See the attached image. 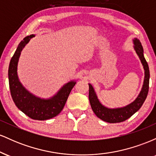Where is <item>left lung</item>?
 Segmentation results:
<instances>
[{"label": "left lung", "mask_w": 156, "mask_h": 156, "mask_svg": "<svg viewBox=\"0 0 156 156\" xmlns=\"http://www.w3.org/2000/svg\"><path fill=\"white\" fill-rule=\"evenodd\" d=\"M133 43L135 44L134 49L136 52L137 55H139L143 67H144L145 76H144V84H143L140 94H139L136 99L133 103L128 105H126L125 107H123V108L114 109L106 108L100 103L92 86L91 84H89V99L92 111L96 114L97 117H99L102 120L107 122H121L128 119L132 115H133L137 111L139 110V108H141L144 101L146 100L147 96L150 82L149 67H148L147 62L144 58V54H143L144 51H143V48L140 41L139 39H133Z\"/></svg>", "instance_id": "obj_1"}]
</instances>
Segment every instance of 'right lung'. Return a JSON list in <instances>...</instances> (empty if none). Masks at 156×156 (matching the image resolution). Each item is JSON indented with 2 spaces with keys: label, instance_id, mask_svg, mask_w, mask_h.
I'll return each instance as SVG.
<instances>
[{
  "label": "right lung",
  "instance_id": "right-lung-1",
  "mask_svg": "<svg viewBox=\"0 0 156 156\" xmlns=\"http://www.w3.org/2000/svg\"><path fill=\"white\" fill-rule=\"evenodd\" d=\"M34 37V35L32 34L25 37L11 58L8 71L9 83L12 100L20 110L33 119L46 120L55 117L62 112L76 82L70 81L65 84L54 97L48 100L37 98L23 87L17 76V63L23 48Z\"/></svg>",
  "mask_w": 156,
  "mask_h": 156
}]
</instances>
